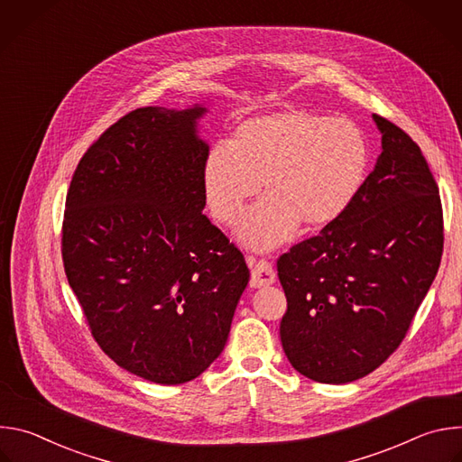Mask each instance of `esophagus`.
I'll return each mask as SVG.
<instances>
[{
	"instance_id": "esophagus-1",
	"label": "esophagus",
	"mask_w": 462,
	"mask_h": 462,
	"mask_svg": "<svg viewBox=\"0 0 462 462\" xmlns=\"http://www.w3.org/2000/svg\"><path fill=\"white\" fill-rule=\"evenodd\" d=\"M246 261H248V267L252 269L250 287L259 289V287L273 285L276 282V273L267 259H255L254 255H248Z\"/></svg>"
}]
</instances>
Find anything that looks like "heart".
Returning a JSON list of instances; mask_svg holds the SVG:
<instances>
[{"label": "heart", "instance_id": "1", "mask_svg": "<svg viewBox=\"0 0 462 462\" xmlns=\"http://www.w3.org/2000/svg\"><path fill=\"white\" fill-rule=\"evenodd\" d=\"M369 162V141L355 122L283 107L243 120L228 146L210 150L203 191L212 216L234 225L261 180L267 197L248 212L241 239L269 250L298 225L318 230L342 217L367 179Z\"/></svg>", "mask_w": 462, "mask_h": 462}]
</instances>
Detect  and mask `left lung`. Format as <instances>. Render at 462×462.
Instances as JSON below:
<instances>
[{
    "label": "left lung",
    "instance_id": "left-lung-1",
    "mask_svg": "<svg viewBox=\"0 0 462 462\" xmlns=\"http://www.w3.org/2000/svg\"><path fill=\"white\" fill-rule=\"evenodd\" d=\"M373 118L382 153L353 205L278 259L283 351L321 383L358 380L399 349L442 257L433 173L404 129Z\"/></svg>",
    "mask_w": 462,
    "mask_h": 462
}]
</instances>
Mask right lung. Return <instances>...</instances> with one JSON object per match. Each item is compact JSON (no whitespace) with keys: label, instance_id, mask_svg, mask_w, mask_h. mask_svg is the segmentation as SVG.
<instances>
[{"label":"right lung","instance_id":"1","mask_svg":"<svg viewBox=\"0 0 462 462\" xmlns=\"http://www.w3.org/2000/svg\"><path fill=\"white\" fill-rule=\"evenodd\" d=\"M205 107H139L80 159L65 197L61 259L100 349L144 380L199 376L225 349L250 273L203 216Z\"/></svg>","mask_w":462,"mask_h":462}]
</instances>
